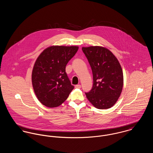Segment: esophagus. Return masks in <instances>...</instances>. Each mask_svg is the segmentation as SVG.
<instances>
[{
    "mask_svg": "<svg viewBox=\"0 0 153 153\" xmlns=\"http://www.w3.org/2000/svg\"><path fill=\"white\" fill-rule=\"evenodd\" d=\"M75 87L76 88H81V85H80V84H78V85H75Z\"/></svg>",
    "mask_w": 153,
    "mask_h": 153,
    "instance_id": "esophagus-1",
    "label": "esophagus"
}]
</instances>
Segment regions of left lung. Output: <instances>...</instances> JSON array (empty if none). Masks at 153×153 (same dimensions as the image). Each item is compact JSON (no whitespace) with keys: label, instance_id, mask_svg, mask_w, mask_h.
Listing matches in <instances>:
<instances>
[{"label":"left lung","instance_id":"8db88e82","mask_svg":"<svg viewBox=\"0 0 153 153\" xmlns=\"http://www.w3.org/2000/svg\"><path fill=\"white\" fill-rule=\"evenodd\" d=\"M93 75V86L85 92L97 108L108 109L117 101L123 87V73L118 59L108 49L101 46L82 47Z\"/></svg>","mask_w":153,"mask_h":153}]
</instances>
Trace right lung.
<instances>
[{
    "label": "right lung",
    "mask_w": 153,
    "mask_h": 153,
    "mask_svg": "<svg viewBox=\"0 0 153 153\" xmlns=\"http://www.w3.org/2000/svg\"><path fill=\"white\" fill-rule=\"evenodd\" d=\"M78 49L75 46H52L37 58L32 74V85L38 99L46 107L59 106L74 88L65 68Z\"/></svg>",
    "instance_id": "obj_1"
}]
</instances>
